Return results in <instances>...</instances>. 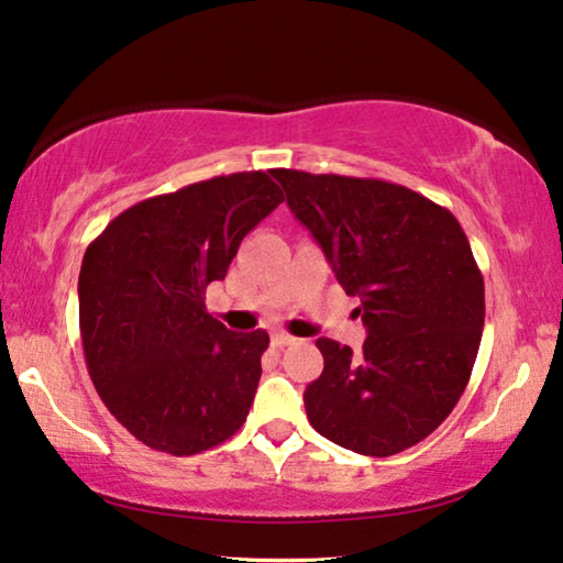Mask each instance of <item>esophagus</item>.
<instances>
[{"label":"esophagus","instance_id":"obj_1","mask_svg":"<svg viewBox=\"0 0 563 563\" xmlns=\"http://www.w3.org/2000/svg\"><path fill=\"white\" fill-rule=\"evenodd\" d=\"M296 342H298V339L290 336V334H285V331H275V334H273V346H278V350H283V346L296 344Z\"/></svg>","mask_w":563,"mask_h":563}]
</instances>
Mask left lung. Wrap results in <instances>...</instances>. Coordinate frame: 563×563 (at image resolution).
<instances>
[{"label":"left lung","instance_id":"obj_1","mask_svg":"<svg viewBox=\"0 0 563 563\" xmlns=\"http://www.w3.org/2000/svg\"><path fill=\"white\" fill-rule=\"evenodd\" d=\"M290 211L357 296L362 354L321 336L308 421L364 456H393L446 421L470 383L485 327V280L454 213L406 186L273 170Z\"/></svg>","mask_w":563,"mask_h":563}]
</instances>
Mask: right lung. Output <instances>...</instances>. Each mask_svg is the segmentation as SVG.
Returning <instances> with one entry per match:
<instances>
[{"label": "right lung", "mask_w": 563, "mask_h": 563, "mask_svg": "<svg viewBox=\"0 0 563 563\" xmlns=\"http://www.w3.org/2000/svg\"><path fill=\"white\" fill-rule=\"evenodd\" d=\"M283 201L263 170L153 196L86 247L78 323L86 367L117 421L150 449L201 454L234 437L263 375L267 331L206 313L244 236Z\"/></svg>", "instance_id": "right-lung-1"}]
</instances>
